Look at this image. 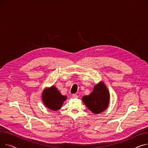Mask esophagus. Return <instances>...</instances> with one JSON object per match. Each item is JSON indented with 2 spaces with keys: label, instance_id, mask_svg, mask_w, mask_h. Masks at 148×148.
I'll use <instances>...</instances> for the list:
<instances>
[{
  "label": "esophagus",
  "instance_id": "esophagus-1",
  "mask_svg": "<svg viewBox=\"0 0 148 148\" xmlns=\"http://www.w3.org/2000/svg\"><path fill=\"white\" fill-rule=\"evenodd\" d=\"M72 97H73V98H78V95H77L75 94H73V95H72Z\"/></svg>",
  "mask_w": 148,
  "mask_h": 148
}]
</instances>
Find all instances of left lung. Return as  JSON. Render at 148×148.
Returning a JSON list of instances; mask_svg holds the SVG:
<instances>
[{
  "label": "left lung",
  "instance_id": "left-lung-1",
  "mask_svg": "<svg viewBox=\"0 0 148 148\" xmlns=\"http://www.w3.org/2000/svg\"><path fill=\"white\" fill-rule=\"evenodd\" d=\"M82 101L89 109L94 114H99L106 110L110 102V93L104 82L95 84L92 92L83 97Z\"/></svg>",
  "mask_w": 148,
  "mask_h": 148
}]
</instances>
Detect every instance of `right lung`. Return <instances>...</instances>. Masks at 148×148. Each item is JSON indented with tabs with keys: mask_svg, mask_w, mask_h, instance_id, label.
<instances>
[{
	"mask_svg": "<svg viewBox=\"0 0 148 148\" xmlns=\"http://www.w3.org/2000/svg\"><path fill=\"white\" fill-rule=\"evenodd\" d=\"M41 97L44 104L53 111L59 110L67 98L66 96L62 95L54 85L50 88H45Z\"/></svg>",
	"mask_w": 148,
	"mask_h": 148,
	"instance_id": "1",
	"label": "right lung"
}]
</instances>
